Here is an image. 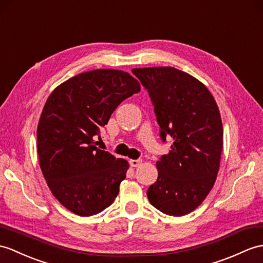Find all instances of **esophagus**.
Listing matches in <instances>:
<instances>
[{"mask_svg":"<svg viewBox=\"0 0 263 263\" xmlns=\"http://www.w3.org/2000/svg\"><path fill=\"white\" fill-rule=\"evenodd\" d=\"M141 163H142L141 159H131L130 160V166L131 167H139Z\"/></svg>","mask_w":263,"mask_h":263,"instance_id":"1","label":"esophagus"}]
</instances>
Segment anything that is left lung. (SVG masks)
<instances>
[{"label":"left lung","mask_w":263,"mask_h":263,"mask_svg":"<svg viewBox=\"0 0 263 263\" xmlns=\"http://www.w3.org/2000/svg\"><path fill=\"white\" fill-rule=\"evenodd\" d=\"M155 105L163 141L172 150L157 161L158 179L146 192L167 215L196 210L215 184L223 148V125L214 97L197 78L174 67L133 68Z\"/></svg>","instance_id":"8db88e82"}]
</instances>
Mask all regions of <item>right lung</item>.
I'll use <instances>...</instances> for the list:
<instances>
[{
    "mask_svg": "<svg viewBox=\"0 0 263 263\" xmlns=\"http://www.w3.org/2000/svg\"><path fill=\"white\" fill-rule=\"evenodd\" d=\"M139 90L129 72L95 69L62 83L47 99L36 129L40 168L53 196L74 214L95 215L118 196L129 162L97 148L94 137Z\"/></svg>",
    "mask_w": 263,
    "mask_h": 263,
    "instance_id": "right-lung-1",
    "label": "right lung"
}]
</instances>
